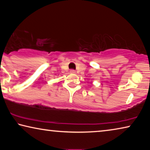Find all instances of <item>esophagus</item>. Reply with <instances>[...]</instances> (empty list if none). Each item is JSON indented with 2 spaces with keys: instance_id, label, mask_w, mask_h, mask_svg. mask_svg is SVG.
Listing matches in <instances>:
<instances>
[{
  "instance_id": "1",
  "label": "esophagus",
  "mask_w": 150,
  "mask_h": 150,
  "mask_svg": "<svg viewBox=\"0 0 150 150\" xmlns=\"http://www.w3.org/2000/svg\"><path fill=\"white\" fill-rule=\"evenodd\" d=\"M70 73H75V71L74 69H71L70 70Z\"/></svg>"
}]
</instances>
